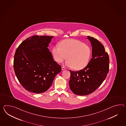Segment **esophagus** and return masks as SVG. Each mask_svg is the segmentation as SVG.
<instances>
[{
  "label": "esophagus",
  "instance_id": "34e87169",
  "mask_svg": "<svg viewBox=\"0 0 126 126\" xmlns=\"http://www.w3.org/2000/svg\"><path fill=\"white\" fill-rule=\"evenodd\" d=\"M66 69V68L64 67V66H62V70H65Z\"/></svg>",
  "mask_w": 126,
  "mask_h": 126
}]
</instances>
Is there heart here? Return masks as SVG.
Wrapping results in <instances>:
<instances>
[{
	"instance_id": "b5f03b06",
	"label": "heart",
	"mask_w": 126,
	"mask_h": 126,
	"mask_svg": "<svg viewBox=\"0 0 126 126\" xmlns=\"http://www.w3.org/2000/svg\"><path fill=\"white\" fill-rule=\"evenodd\" d=\"M56 45L52 49L54 58L58 63L66 59V64L76 70L85 67L89 63L91 49L89 46L79 40L67 39Z\"/></svg>"
}]
</instances>
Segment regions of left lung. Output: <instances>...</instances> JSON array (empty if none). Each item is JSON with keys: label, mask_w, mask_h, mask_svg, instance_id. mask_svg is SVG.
Instances as JSON below:
<instances>
[{"label": "left lung", "mask_w": 126, "mask_h": 126, "mask_svg": "<svg viewBox=\"0 0 126 126\" xmlns=\"http://www.w3.org/2000/svg\"><path fill=\"white\" fill-rule=\"evenodd\" d=\"M92 46V58L86 67L79 71L70 70V88L75 94L89 95L101 86L109 70V58L103 46L93 37L88 36Z\"/></svg>", "instance_id": "8db88e82"}]
</instances>
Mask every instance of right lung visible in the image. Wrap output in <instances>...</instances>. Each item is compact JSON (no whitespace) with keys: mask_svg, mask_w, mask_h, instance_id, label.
<instances>
[{"mask_svg":"<svg viewBox=\"0 0 126 126\" xmlns=\"http://www.w3.org/2000/svg\"><path fill=\"white\" fill-rule=\"evenodd\" d=\"M53 37L37 35L29 37L16 50L15 72L22 86L30 92H46L61 71V66L53 60L47 48Z\"/></svg>","mask_w":126,"mask_h":126,"instance_id":"add662e5","label":"right lung"}]
</instances>
